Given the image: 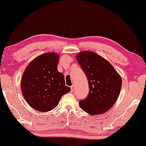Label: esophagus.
Instances as JSON below:
<instances>
[{"label": "esophagus", "instance_id": "1", "mask_svg": "<svg viewBox=\"0 0 146 146\" xmlns=\"http://www.w3.org/2000/svg\"><path fill=\"white\" fill-rule=\"evenodd\" d=\"M70 89H71V92H73L74 91V86H70Z\"/></svg>", "mask_w": 146, "mask_h": 146}]
</instances>
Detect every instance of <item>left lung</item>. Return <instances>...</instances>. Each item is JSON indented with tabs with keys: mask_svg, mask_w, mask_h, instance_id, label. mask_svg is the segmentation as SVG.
Instances as JSON below:
<instances>
[{
	"mask_svg": "<svg viewBox=\"0 0 146 146\" xmlns=\"http://www.w3.org/2000/svg\"><path fill=\"white\" fill-rule=\"evenodd\" d=\"M76 60L86 75L90 89L86 98L79 102L80 106L91 115L106 112L118 98L121 76L110 63L93 52H81Z\"/></svg>",
	"mask_w": 146,
	"mask_h": 146,
	"instance_id": "obj_1",
	"label": "left lung"
}]
</instances>
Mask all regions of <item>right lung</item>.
Returning <instances> with one entry per match:
<instances>
[{"label":"right lung","instance_id":"add662e5","mask_svg":"<svg viewBox=\"0 0 146 146\" xmlns=\"http://www.w3.org/2000/svg\"><path fill=\"white\" fill-rule=\"evenodd\" d=\"M58 54L45 53L29 64L21 79V90L27 102L36 110L50 111L70 88L57 69Z\"/></svg>","mask_w":146,"mask_h":146}]
</instances>
